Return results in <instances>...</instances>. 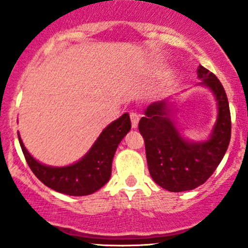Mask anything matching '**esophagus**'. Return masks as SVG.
Here are the masks:
<instances>
[{
	"instance_id": "esophagus-1",
	"label": "esophagus",
	"mask_w": 248,
	"mask_h": 248,
	"mask_svg": "<svg viewBox=\"0 0 248 248\" xmlns=\"http://www.w3.org/2000/svg\"><path fill=\"white\" fill-rule=\"evenodd\" d=\"M130 121H132V127L135 129L139 126V121H140V115L136 113H130Z\"/></svg>"
}]
</instances>
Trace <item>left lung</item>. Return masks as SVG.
I'll return each instance as SVG.
<instances>
[{"mask_svg":"<svg viewBox=\"0 0 248 248\" xmlns=\"http://www.w3.org/2000/svg\"><path fill=\"white\" fill-rule=\"evenodd\" d=\"M197 76L202 80L198 85L209 88L217 101V120L206 140L190 141L182 135L173 119L172 96L149 105L139 122L150 176L171 192L189 191L205 183L223 160L231 139V114L223 85L202 65Z\"/></svg>","mask_w":248,"mask_h":248,"instance_id":"8db88e82","label":"left lung"}]
</instances>
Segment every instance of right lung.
<instances>
[{"instance_id": "1", "label": "right lung", "mask_w": 248, "mask_h": 248, "mask_svg": "<svg viewBox=\"0 0 248 248\" xmlns=\"http://www.w3.org/2000/svg\"><path fill=\"white\" fill-rule=\"evenodd\" d=\"M130 127L129 114L124 113L102 130L80 160L65 167H51L41 163L24 147L19 133L18 141L30 169L43 184L65 195L87 196L98 191L109 181L116 148Z\"/></svg>"}]
</instances>
